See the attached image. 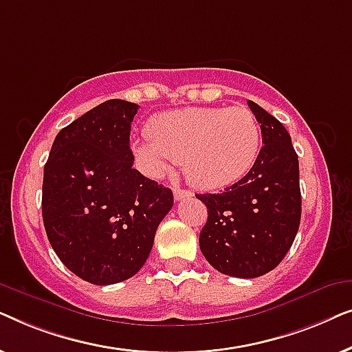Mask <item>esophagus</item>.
<instances>
[{
	"label": "esophagus",
	"instance_id": "1",
	"mask_svg": "<svg viewBox=\"0 0 352 352\" xmlns=\"http://www.w3.org/2000/svg\"><path fill=\"white\" fill-rule=\"evenodd\" d=\"M173 195H175V200L177 201V200L186 199V197H190L192 192L186 189H179V187H175V189H173Z\"/></svg>",
	"mask_w": 352,
	"mask_h": 352
}]
</instances>
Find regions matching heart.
<instances>
[{
  "mask_svg": "<svg viewBox=\"0 0 352 352\" xmlns=\"http://www.w3.org/2000/svg\"><path fill=\"white\" fill-rule=\"evenodd\" d=\"M147 138L133 144L142 171L163 177L175 162L192 186L218 190L247 175L261 147V129L247 107H186L160 113Z\"/></svg>",
  "mask_w": 352,
  "mask_h": 352,
  "instance_id": "heart-1",
  "label": "heart"
}]
</instances>
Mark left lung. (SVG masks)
Instances as JSON below:
<instances>
[{"label":"left lung","instance_id":"8db88e82","mask_svg":"<svg viewBox=\"0 0 352 352\" xmlns=\"http://www.w3.org/2000/svg\"><path fill=\"white\" fill-rule=\"evenodd\" d=\"M248 107L261 123L263 148L242 179L219 194H197L208 208L200 250L221 274L264 276L285 258L301 219L300 163L292 138L256 102Z\"/></svg>","mask_w":352,"mask_h":352}]
</instances>
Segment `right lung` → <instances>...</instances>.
Segmentation results:
<instances>
[{"instance_id": "obj_1", "label": "right lung", "mask_w": 352, "mask_h": 352, "mask_svg": "<svg viewBox=\"0 0 352 352\" xmlns=\"http://www.w3.org/2000/svg\"><path fill=\"white\" fill-rule=\"evenodd\" d=\"M139 105L110 99L60 129L43 176V223L57 256L94 285L133 277L147 261L173 192L133 168Z\"/></svg>"}]
</instances>
